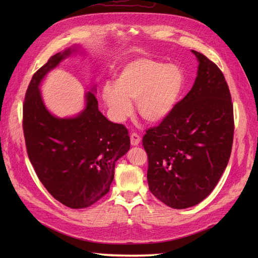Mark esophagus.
I'll use <instances>...</instances> for the list:
<instances>
[{
  "instance_id": "obj_1",
  "label": "esophagus",
  "mask_w": 258,
  "mask_h": 258,
  "mask_svg": "<svg viewBox=\"0 0 258 258\" xmlns=\"http://www.w3.org/2000/svg\"><path fill=\"white\" fill-rule=\"evenodd\" d=\"M130 141H131V145L137 146L140 144V142H141V137L134 132V134L130 135Z\"/></svg>"
}]
</instances>
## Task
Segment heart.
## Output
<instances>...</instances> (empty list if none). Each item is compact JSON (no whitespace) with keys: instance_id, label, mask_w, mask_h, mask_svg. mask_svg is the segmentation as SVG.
Wrapping results in <instances>:
<instances>
[{"instance_id":"obj_1","label":"heart","mask_w":258,"mask_h":258,"mask_svg":"<svg viewBox=\"0 0 258 258\" xmlns=\"http://www.w3.org/2000/svg\"><path fill=\"white\" fill-rule=\"evenodd\" d=\"M185 85L182 69L176 64L138 59L117 74L115 85L105 84L102 99L116 121L132 113L131 101H137L140 116L148 122H160L173 111Z\"/></svg>"}]
</instances>
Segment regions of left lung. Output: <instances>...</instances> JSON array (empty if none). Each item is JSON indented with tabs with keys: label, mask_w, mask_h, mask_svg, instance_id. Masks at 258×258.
<instances>
[{
	"label": "left lung",
	"mask_w": 258,
	"mask_h": 258,
	"mask_svg": "<svg viewBox=\"0 0 258 258\" xmlns=\"http://www.w3.org/2000/svg\"><path fill=\"white\" fill-rule=\"evenodd\" d=\"M192 88L157 127L146 130L151 192L173 209L198 205L227 167L233 141V107L224 74L196 50Z\"/></svg>",
	"instance_id": "obj_1"
}]
</instances>
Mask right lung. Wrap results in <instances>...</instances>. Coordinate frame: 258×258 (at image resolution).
<instances>
[{
  "label": "right lung",
  "instance_id": "right-lung-1",
  "mask_svg": "<svg viewBox=\"0 0 258 258\" xmlns=\"http://www.w3.org/2000/svg\"><path fill=\"white\" fill-rule=\"evenodd\" d=\"M77 49L53 54L34 73L22 119L27 153L37 177L54 199L71 209L90 207L108 192L115 162L130 148L127 128L102 115L91 91L85 96L84 111L75 117L58 118L46 108L41 82Z\"/></svg>",
  "mask_w": 258,
  "mask_h": 258
}]
</instances>
